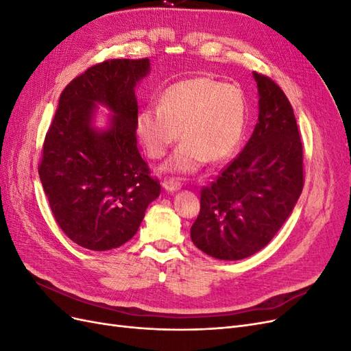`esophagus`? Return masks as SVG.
Returning a JSON list of instances; mask_svg holds the SVG:
<instances>
[{"instance_id":"1","label":"esophagus","mask_w":351,"mask_h":351,"mask_svg":"<svg viewBox=\"0 0 351 351\" xmlns=\"http://www.w3.org/2000/svg\"><path fill=\"white\" fill-rule=\"evenodd\" d=\"M162 187L168 190V192H177V190L182 189V183L177 182L174 178H167L162 182Z\"/></svg>"}]
</instances>
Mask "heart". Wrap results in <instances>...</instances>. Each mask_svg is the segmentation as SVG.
Masks as SVG:
<instances>
[{
	"label": "heart",
	"mask_w": 351,
	"mask_h": 351,
	"mask_svg": "<svg viewBox=\"0 0 351 351\" xmlns=\"http://www.w3.org/2000/svg\"><path fill=\"white\" fill-rule=\"evenodd\" d=\"M249 108L241 89L209 77H195L167 88L158 107L136 119L137 137L151 158H162L180 139L165 168L193 173L206 161L224 162L234 155L247 130Z\"/></svg>",
	"instance_id": "b5f03b06"
}]
</instances>
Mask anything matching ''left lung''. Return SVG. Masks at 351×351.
<instances>
[{"label": "left lung", "instance_id": "8db88e82", "mask_svg": "<svg viewBox=\"0 0 351 351\" xmlns=\"http://www.w3.org/2000/svg\"><path fill=\"white\" fill-rule=\"evenodd\" d=\"M259 117L244 149L200 190L190 228L197 249L222 261L263 249L290 217L304 184L303 145L290 101L265 74L254 73Z\"/></svg>", "mask_w": 351, "mask_h": 351}]
</instances>
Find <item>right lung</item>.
Here are the masks:
<instances>
[{
    "label": "right lung",
    "instance_id": "right-lung-1",
    "mask_svg": "<svg viewBox=\"0 0 351 351\" xmlns=\"http://www.w3.org/2000/svg\"><path fill=\"white\" fill-rule=\"evenodd\" d=\"M149 70L147 58L107 60L61 92L38 171L57 224L84 249L110 250L129 241L161 193L136 136L134 86ZM97 101L114 112L105 132L90 125Z\"/></svg>",
    "mask_w": 351,
    "mask_h": 351
}]
</instances>
